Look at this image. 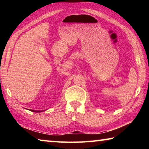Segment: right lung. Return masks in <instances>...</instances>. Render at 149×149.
<instances>
[{"instance_id":"obj_1","label":"right lung","mask_w":149,"mask_h":149,"mask_svg":"<svg viewBox=\"0 0 149 149\" xmlns=\"http://www.w3.org/2000/svg\"><path fill=\"white\" fill-rule=\"evenodd\" d=\"M31 111V112H42L41 110H30Z\"/></svg>"}]
</instances>
